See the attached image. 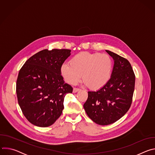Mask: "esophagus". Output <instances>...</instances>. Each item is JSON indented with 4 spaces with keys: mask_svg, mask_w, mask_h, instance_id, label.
Instances as JSON below:
<instances>
[{
    "mask_svg": "<svg viewBox=\"0 0 155 155\" xmlns=\"http://www.w3.org/2000/svg\"><path fill=\"white\" fill-rule=\"evenodd\" d=\"M80 89H79V88H77V87H74V89H73V92L74 93H77V92H78V91H80Z\"/></svg>",
    "mask_w": 155,
    "mask_h": 155,
    "instance_id": "1",
    "label": "esophagus"
}]
</instances>
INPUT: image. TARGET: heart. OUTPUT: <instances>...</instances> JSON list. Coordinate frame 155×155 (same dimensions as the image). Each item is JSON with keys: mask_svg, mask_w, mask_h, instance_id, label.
I'll return each instance as SVG.
<instances>
[{"mask_svg": "<svg viewBox=\"0 0 155 155\" xmlns=\"http://www.w3.org/2000/svg\"><path fill=\"white\" fill-rule=\"evenodd\" d=\"M113 61L105 53L80 52L71 58L69 63H63L60 72L70 84H76L81 78L91 90L104 87L111 78Z\"/></svg>", "mask_w": 155, "mask_h": 155, "instance_id": "obj_1", "label": "heart"}]
</instances>
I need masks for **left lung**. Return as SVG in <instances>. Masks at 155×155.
I'll list each match as a JSON object with an SVG mask.
<instances>
[{"mask_svg": "<svg viewBox=\"0 0 155 155\" xmlns=\"http://www.w3.org/2000/svg\"><path fill=\"white\" fill-rule=\"evenodd\" d=\"M106 51L114 59L111 78L100 90L88 91L83 105L87 116L99 125L112 124L126 114L131 105L135 87V74L128 60Z\"/></svg>", "mask_w": 155, "mask_h": 155, "instance_id": "1", "label": "left lung"}]
</instances>
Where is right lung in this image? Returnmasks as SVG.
I'll use <instances>...</instances> for the list:
<instances>
[{"label":"right lung","instance_id":"right-lung-1","mask_svg":"<svg viewBox=\"0 0 155 155\" xmlns=\"http://www.w3.org/2000/svg\"><path fill=\"white\" fill-rule=\"evenodd\" d=\"M68 49L41 50L28 59L19 70L16 91L25 117L39 127L52 125L61 115L64 99L72 93L60 68L71 54Z\"/></svg>","mask_w":155,"mask_h":155}]
</instances>
